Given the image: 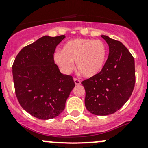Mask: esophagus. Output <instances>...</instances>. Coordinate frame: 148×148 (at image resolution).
Masks as SVG:
<instances>
[{
    "label": "esophagus",
    "mask_w": 148,
    "mask_h": 148,
    "mask_svg": "<svg viewBox=\"0 0 148 148\" xmlns=\"http://www.w3.org/2000/svg\"><path fill=\"white\" fill-rule=\"evenodd\" d=\"M74 83H75V84H77V85L81 84V81H80L79 79H78L74 78Z\"/></svg>",
    "instance_id": "1"
}]
</instances>
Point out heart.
Masks as SVG:
<instances>
[{
	"label": "heart",
	"mask_w": 148,
	"mask_h": 148,
	"mask_svg": "<svg viewBox=\"0 0 148 148\" xmlns=\"http://www.w3.org/2000/svg\"><path fill=\"white\" fill-rule=\"evenodd\" d=\"M107 46L101 40L74 38L65 43L54 54V61L62 71L71 72L75 61L77 71L85 77H92L101 72L107 58Z\"/></svg>",
	"instance_id": "1"
}]
</instances>
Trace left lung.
<instances>
[{
  "label": "left lung",
  "mask_w": 148,
  "mask_h": 148,
  "mask_svg": "<svg viewBox=\"0 0 148 148\" xmlns=\"http://www.w3.org/2000/svg\"><path fill=\"white\" fill-rule=\"evenodd\" d=\"M109 46V56L100 73L84 80L85 107L95 115L119 110L130 97L135 84V60L120 41L102 35Z\"/></svg>",
  "instance_id": "obj_1"
}]
</instances>
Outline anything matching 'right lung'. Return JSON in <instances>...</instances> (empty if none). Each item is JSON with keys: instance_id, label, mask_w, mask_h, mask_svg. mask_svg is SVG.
I'll return each instance as SVG.
<instances>
[{"instance_id": "1", "label": "right lung", "mask_w": 148, "mask_h": 148, "mask_svg": "<svg viewBox=\"0 0 148 148\" xmlns=\"http://www.w3.org/2000/svg\"><path fill=\"white\" fill-rule=\"evenodd\" d=\"M64 38L62 35L38 38L20 51L12 66L19 104L41 120L59 116L75 86L72 77L62 74L53 60L56 46Z\"/></svg>"}]
</instances>
